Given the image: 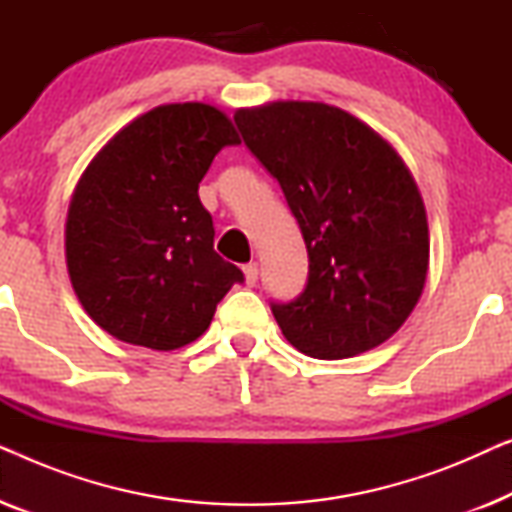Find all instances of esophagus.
<instances>
[{
    "label": "esophagus",
    "mask_w": 512,
    "mask_h": 512,
    "mask_svg": "<svg viewBox=\"0 0 512 512\" xmlns=\"http://www.w3.org/2000/svg\"><path fill=\"white\" fill-rule=\"evenodd\" d=\"M242 272H244V282H247L249 286H254L258 279V263H247L242 268Z\"/></svg>",
    "instance_id": "1"
}]
</instances>
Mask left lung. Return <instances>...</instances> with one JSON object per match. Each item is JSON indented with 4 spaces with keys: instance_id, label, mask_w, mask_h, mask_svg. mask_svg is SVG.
Wrapping results in <instances>:
<instances>
[{
    "instance_id": "8db88e82",
    "label": "left lung",
    "mask_w": 512,
    "mask_h": 512,
    "mask_svg": "<svg viewBox=\"0 0 512 512\" xmlns=\"http://www.w3.org/2000/svg\"><path fill=\"white\" fill-rule=\"evenodd\" d=\"M244 144L279 181L310 277L272 303L284 338L312 359L382 345L422 298L429 221L417 181L380 132L324 102L279 100L235 111Z\"/></svg>"
}]
</instances>
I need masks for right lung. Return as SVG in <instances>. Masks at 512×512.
Returning <instances> with one entry per match:
<instances>
[{"label": "right lung", "instance_id": "add662e5", "mask_svg": "<svg viewBox=\"0 0 512 512\" xmlns=\"http://www.w3.org/2000/svg\"><path fill=\"white\" fill-rule=\"evenodd\" d=\"M235 125L205 102L160 104L116 132L69 200L65 258L97 326L170 352L198 340L242 270L214 251L198 186Z\"/></svg>", "mask_w": 512, "mask_h": 512}]
</instances>
